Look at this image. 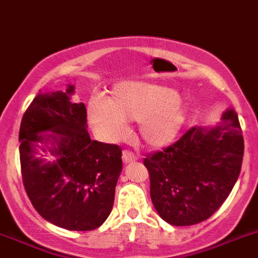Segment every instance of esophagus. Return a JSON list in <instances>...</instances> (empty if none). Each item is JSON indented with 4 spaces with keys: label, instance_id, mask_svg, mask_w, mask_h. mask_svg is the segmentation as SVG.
<instances>
[{
    "label": "esophagus",
    "instance_id": "1",
    "mask_svg": "<svg viewBox=\"0 0 258 258\" xmlns=\"http://www.w3.org/2000/svg\"><path fill=\"white\" fill-rule=\"evenodd\" d=\"M122 159L124 164H130V162H134L138 160V156L133 152V151H123V155H122Z\"/></svg>",
    "mask_w": 258,
    "mask_h": 258
}]
</instances>
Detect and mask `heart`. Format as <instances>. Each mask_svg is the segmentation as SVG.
<instances>
[{
    "label": "heart",
    "mask_w": 258,
    "mask_h": 258,
    "mask_svg": "<svg viewBox=\"0 0 258 258\" xmlns=\"http://www.w3.org/2000/svg\"><path fill=\"white\" fill-rule=\"evenodd\" d=\"M88 115L97 133L111 140L124 134L125 122H140L143 142L152 148H162L174 142L186 112L172 89L128 82L116 86L107 101L90 99Z\"/></svg>",
    "instance_id": "1"
}]
</instances>
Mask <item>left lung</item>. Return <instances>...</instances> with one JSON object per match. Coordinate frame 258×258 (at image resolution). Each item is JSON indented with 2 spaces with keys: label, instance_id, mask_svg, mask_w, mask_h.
I'll list each match as a JSON object with an SVG mask.
<instances>
[{
  "label": "left lung",
  "instance_id": "8db88e82",
  "mask_svg": "<svg viewBox=\"0 0 258 258\" xmlns=\"http://www.w3.org/2000/svg\"><path fill=\"white\" fill-rule=\"evenodd\" d=\"M243 131L232 109L211 130L192 127L174 144L144 159L151 199L172 226L209 219L229 196L241 170Z\"/></svg>",
  "mask_w": 258,
  "mask_h": 258
}]
</instances>
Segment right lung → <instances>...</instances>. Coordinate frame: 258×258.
Listing matches in <instances>:
<instances>
[{"label":"right lung","instance_id":"obj_1","mask_svg":"<svg viewBox=\"0 0 258 258\" xmlns=\"http://www.w3.org/2000/svg\"><path fill=\"white\" fill-rule=\"evenodd\" d=\"M73 90L68 85L67 92H39L30 103L19 128L21 170L29 199L45 220L69 231H92L111 213L122 149L90 139L85 105L71 102ZM47 131L52 134L41 135ZM38 144L55 162L36 156Z\"/></svg>","mask_w":258,"mask_h":258}]
</instances>
